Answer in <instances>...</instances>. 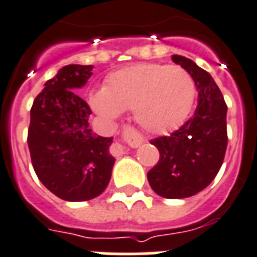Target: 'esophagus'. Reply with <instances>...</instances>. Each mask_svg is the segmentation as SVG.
<instances>
[{
	"label": "esophagus",
	"mask_w": 257,
	"mask_h": 257,
	"mask_svg": "<svg viewBox=\"0 0 257 257\" xmlns=\"http://www.w3.org/2000/svg\"><path fill=\"white\" fill-rule=\"evenodd\" d=\"M141 142H144V140H140V141H138V144H141ZM125 150V146H121V145H119V146H117V153L119 154H122V151Z\"/></svg>",
	"instance_id": "esophagus-1"
}]
</instances>
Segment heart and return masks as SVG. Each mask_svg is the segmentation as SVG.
<instances>
[{
	"label": "heart",
	"mask_w": 257,
	"mask_h": 257,
	"mask_svg": "<svg viewBox=\"0 0 257 257\" xmlns=\"http://www.w3.org/2000/svg\"><path fill=\"white\" fill-rule=\"evenodd\" d=\"M195 85L180 66L140 63L115 71L103 90L91 95V106L107 119L133 111L149 133H166L181 125L193 106Z\"/></svg>",
	"instance_id": "obj_1"
}]
</instances>
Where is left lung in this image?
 Here are the masks:
<instances>
[{
	"mask_svg": "<svg viewBox=\"0 0 257 257\" xmlns=\"http://www.w3.org/2000/svg\"><path fill=\"white\" fill-rule=\"evenodd\" d=\"M172 61L193 77L198 106L181 128L151 140L160 158L147 180L158 195L181 199L206 189L221 168L227 146V106L207 71L182 55H172Z\"/></svg>",
	"mask_w": 257,
	"mask_h": 257,
	"instance_id": "1",
	"label": "left lung"
}]
</instances>
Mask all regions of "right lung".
I'll use <instances>...</instances> for the list:
<instances>
[{
	"instance_id": "add662e5",
	"label": "right lung",
	"mask_w": 257,
	"mask_h": 257,
	"mask_svg": "<svg viewBox=\"0 0 257 257\" xmlns=\"http://www.w3.org/2000/svg\"><path fill=\"white\" fill-rule=\"evenodd\" d=\"M93 66L70 64L45 82L31 108L28 147L36 175L51 193L68 202L101 195L111 180L112 137L89 129L90 107L79 95Z\"/></svg>"
}]
</instances>
